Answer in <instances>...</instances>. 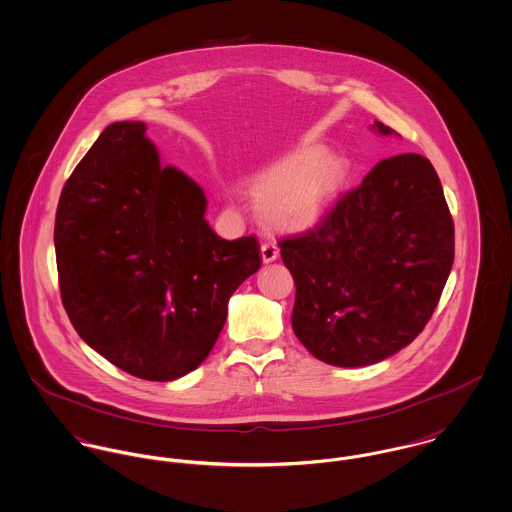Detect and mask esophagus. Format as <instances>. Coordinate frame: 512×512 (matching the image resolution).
Listing matches in <instances>:
<instances>
[{
    "mask_svg": "<svg viewBox=\"0 0 512 512\" xmlns=\"http://www.w3.org/2000/svg\"><path fill=\"white\" fill-rule=\"evenodd\" d=\"M261 259H263L265 265H269V263L278 259V247L275 243H263L261 245Z\"/></svg>",
    "mask_w": 512,
    "mask_h": 512,
    "instance_id": "1",
    "label": "esophagus"
}]
</instances>
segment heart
I'll list each match as a JSON object with an SVG mask.
<instances>
[{"label":"heart","instance_id":"obj_1","mask_svg":"<svg viewBox=\"0 0 512 512\" xmlns=\"http://www.w3.org/2000/svg\"><path fill=\"white\" fill-rule=\"evenodd\" d=\"M349 175V159L306 146L259 171L249 181V195L269 228L304 232L341 197Z\"/></svg>","mask_w":512,"mask_h":512}]
</instances>
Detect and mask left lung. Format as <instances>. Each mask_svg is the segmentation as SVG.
Instances as JSON below:
<instances>
[{"mask_svg":"<svg viewBox=\"0 0 512 512\" xmlns=\"http://www.w3.org/2000/svg\"><path fill=\"white\" fill-rule=\"evenodd\" d=\"M372 130H394L374 122ZM296 284L292 329L315 358L376 364L427 325L454 263V222L433 163L382 159L314 230L278 241Z\"/></svg>","mask_w":512,"mask_h":512,"instance_id":"obj_1","label":"left lung"}]
</instances>
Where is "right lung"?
<instances>
[{"mask_svg":"<svg viewBox=\"0 0 512 512\" xmlns=\"http://www.w3.org/2000/svg\"><path fill=\"white\" fill-rule=\"evenodd\" d=\"M206 197L161 167L144 122L103 130L62 189L54 247L79 337L117 368L171 382L212 351L239 284L259 271L253 236L222 239Z\"/></svg>","mask_w":512,"mask_h":512,"instance_id":"right-lung-1","label":"right lung"}]
</instances>
